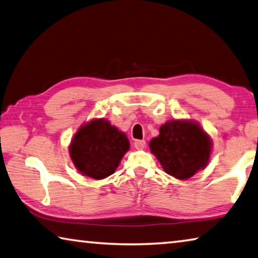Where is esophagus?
I'll list each match as a JSON object with an SVG mask.
<instances>
[{"instance_id": "esophagus-1", "label": "esophagus", "mask_w": 258, "mask_h": 258, "mask_svg": "<svg viewBox=\"0 0 258 258\" xmlns=\"http://www.w3.org/2000/svg\"><path fill=\"white\" fill-rule=\"evenodd\" d=\"M146 145V142L145 141H135L134 143V146L135 148H137V150H143L144 147Z\"/></svg>"}]
</instances>
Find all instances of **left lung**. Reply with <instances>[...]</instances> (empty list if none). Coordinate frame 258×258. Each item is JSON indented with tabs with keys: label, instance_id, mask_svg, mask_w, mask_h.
Wrapping results in <instances>:
<instances>
[{
	"label": "left lung",
	"instance_id": "left-lung-1",
	"mask_svg": "<svg viewBox=\"0 0 258 258\" xmlns=\"http://www.w3.org/2000/svg\"><path fill=\"white\" fill-rule=\"evenodd\" d=\"M151 152L166 173L187 180L209 164L212 141L194 120H170L160 126V135L150 142Z\"/></svg>",
	"mask_w": 258,
	"mask_h": 258
}]
</instances>
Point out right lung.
Wrapping results in <instances>:
<instances>
[{
  "mask_svg": "<svg viewBox=\"0 0 258 258\" xmlns=\"http://www.w3.org/2000/svg\"><path fill=\"white\" fill-rule=\"evenodd\" d=\"M129 147L125 134L101 117L90 120L77 130L69 154L81 174L102 180L115 172Z\"/></svg>",
  "mask_w": 258,
  "mask_h": 258,
  "instance_id": "right-lung-1",
  "label": "right lung"
}]
</instances>
